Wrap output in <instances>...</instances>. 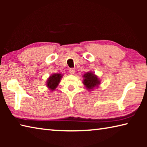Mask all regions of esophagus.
Instances as JSON below:
<instances>
[{
    "mask_svg": "<svg viewBox=\"0 0 147 147\" xmlns=\"http://www.w3.org/2000/svg\"><path fill=\"white\" fill-rule=\"evenodd\" d=\"M69 72H70V73L71 74H74V72H75V69H74V68H71L70 69H69Z\"/></svg>",
    "mask_w": 147,
    "mask_h": 147,
    "instance_id": "esophagus-1",
    "label": "esophagus"
}]
</instances>
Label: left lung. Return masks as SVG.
Listing matches in <instances>:
<instances>
[{
    "mask_svg": "<svg viewBox=\"0 0 147 147\" xmlns=\"http://www.w3.org/2000/svg\"><path fill=\"white\" fill-rule=\"evenodd\" d=\"M83 76L84 78L83 83L86 88L89 89H93L94 87L97 86L100 84V80L98 78L91 72L85 74Z\"/></svg>",
    "mask_w": 147,
    "mask_h": 147,
    "instance_id": "obj_1",
    "label": "left lung"
}]
</instances>
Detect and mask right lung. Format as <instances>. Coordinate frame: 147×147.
<instances>
[{
	"label": "right lung",
	"instance_id": "obj_1",
	"mask_svg": "<svg viewBox=\"0 0 147 147\" xmlns=\"http://www.w3.org/2000/svg\"><path fill=\"white\" fill-rule=\"evenodd\" d=\"M61 78V75L60 74H53V75L49 77V78L47 80V87L51 89L52 91L54 90L57 86L60 81Z\"/></svg>",
	"mask_w": 147,
	"mask_h": 147
}]
</instances>
